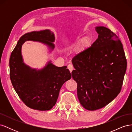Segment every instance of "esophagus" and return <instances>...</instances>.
Returning a JSON list of instances; mask_svg holds the SVG:
<instances>
[{"instance_id":"obj_1","label":"esophagus","mask_w":132,"mask_h":132,"mask_svg":"<svg viewBox=\"0 0 132 132\" xmlns=\"http://www.w3.org/2000/svg\"><path fill=\"white\" fill-rule=\"evenodd\" d=\"M68 68L69 69V71H70V73L71 72V71H73V70L74 69V67H73V66L71 65V64H69L68 65Z\"/></svg>"}]
</instances>
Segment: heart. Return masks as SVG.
Returning a JSON list of instances; mask_svg holds the SVG:
<instances>
[{
    "instance_id": "heart-1",
    "label": "heart",
    "mask_w": 132,
    "mask_h": 132,
    "mask_svg": "<svg viewBox=\"0 0 132 132\" xmlns=\"http://www.w3.org/2000/svg\"><path fill=\"white\" fill-rule=\"evenodd\" d=\"M81 37L80 35H78L77 37H74L73 38L70 39L67 42V45L68 47H71L73 45V44L78 41ZM91 43V38L89 36H85V37H84L79 43L78 46L76 47L75 50V53L79 55L82 54L83 52L87 49Z\"/></svg>"
}]
</instances>
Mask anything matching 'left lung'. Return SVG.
<instances>
[{
    "label": "left lung",
    "mask_w": 132,
    "mask_h": 132,
    "mask_svg": "<svg viewBox=\"0 0 132 132\" xmlns=\"http://www.w3.org/2000/svg\"><path fill=\"white\" fill-rule=\"evenodd\" d=\"M95 30L97 39L71 60L78 99L89 111L101 109L117 96L127 69L125 53L117 36L104 26L95 27Z\"/></svg>",
    "instance_id": "left-lung-1"
}]
</instances>
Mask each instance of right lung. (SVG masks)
<instances>
[{
    "label": "right lung",
    "mask_w": 132,
    "mask_h": 132,
    "mask_svg": "<svg viewBox=\"0 0 132 132\" xmlns=\"http://www.w3.org/2000/svg\"><path fill=\"white\" fill-rule=\"evenodd\" d=\"M27 41L43 43L48 48L50 52L55 48L54 34L50 30L32 31L22 35L9 60L12 85L27 106L39 111L50 110L56 103L63 84L71 79V75L67 66L57 67L51 61L41 69L26 65L23 62L21 48Z\"/></svg>",
    "instance_id": "obj_1"
}]
</instances>
